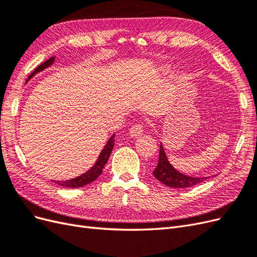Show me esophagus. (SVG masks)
Segmentation results:
<instances>
[{
    "label": "esophagus",
    "instance_id": "obj_1",
    "mask_svg": "<svg viewBox=\"0 0 257 257\" xmlns=\"http://www.w3.org/2000/svg\"><path fill=\"white\" fill-rule=\"evenodd\" d=\"M144 133V123H136L130 130V135L133 138H138Z\"/></svg>",
    "mask_w": 257,
    "mask_h": 257
}]
</instances>
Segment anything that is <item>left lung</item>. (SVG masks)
I'll return each instance as SVG.
<instances>
[{
    "instance_id": "obj_1",
    "label": "left lung",
    "mask_w": 257,
    "mask_h": 257,
    "mask_svg": "<svg viewBox=\"0 0 257 257\" xmlns=\"http://www.w3.org/2000/svg\"><path fill=\"white\" fill-rule=\"evenodd\" d=\"M153 175L163 184L170 186V188H176V189L190 188V186L196 185L206 180V179H208L207 177H201V178L189 177L177 172V170L169 164L164 151V148H163L162 145L160 146L159 163L154 169Z\"/></svg>"
}]
</instances>
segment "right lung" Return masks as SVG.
<instances>
[{"mask_svg":"<svg viewBox=\"0 0 257 257\" xmlns=\"http://www.w3.org/2000/svg\"><path fill=\"white\" fill-rule=\"evenodd\" d=\"M53 61H54V57L48 59L47 61H45L44 63H42L41 65H38L36 67L35 71L29 76L28 80L31 78V77H33L36 73L43 71V69L46 68V67L50 66L53 63ZM113 145H114V135H112L110 137V139H109V141H108V143L105 146L103 151L100 152V155L98 157V159H97V161L95 163V165L93 166L90 170H88V172L85 173V174H83V175H81L79 177H77V178L71 179V180L53 181V182L61 185V186H63V188H81V186H84V185L91 183L92 181H94L95 179H97L98 176L102 174L103 168L106 165L108 159H109V157H110V153L112 151Z\"/></svg>","mask_w":257,"mask_h":257,"instance_id":"obj_1","label":"right lung"}]
</instances>
